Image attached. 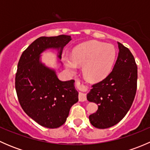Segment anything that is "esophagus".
Here are the masks:
<instances>
[{
    "instance_id": "34e87169",
    "label": "esophagus",
    "mask_w": 150,
    "mask_h": 150,
    "mask_svg": "<svg viewBox=\"0 0 150 150\" xmlns=\"http://www.w3.org/2000/svg\"><path fill=\"white\" fill-rule=\"evenodd\" d=\"M76 86L81 92L79 93V96H78V99H79L80 102H85L86 101V94L83 91H86L88 89V87L85 83L83 81H76Z\"/></svg>"
}]
</instances>
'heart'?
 I'll use <instances>...</instances> for the list:
<instances>
[{
  "label": "heart",
  "mask_w": 150,
  "mask_h": 150,
  "mask_svg": "<svg viewBox=\"0 0 150 150\" xmlns=\"http://www.w3.org/2000/svg\"><path fill=\"white\" fill-rule=\"evenodd\" d=\"M116 51L111 44L91 41L75 48L72 57L64 58L65 66L71 73H75L78 64L83 65V74L91 81L105 78L112 69Z\"/></svg>",
  "instance_id": "heart-1"
}]
</instances>
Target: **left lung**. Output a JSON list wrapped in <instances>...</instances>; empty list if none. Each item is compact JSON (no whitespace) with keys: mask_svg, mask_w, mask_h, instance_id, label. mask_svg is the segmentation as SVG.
<instances>
[{"mask_svg":"<svg viewBox=\"0 0 150 150\" xmlns=\"http://www.w3.org/2000/svg\"><path fill=\"white\" fill-rule=\"evenodd\" d=\"M119 52L112 72L92 86L87 99L98 104V110L89 115L97 128L113 126L125 117L132 105L137 88V65L128 48L118 43Z\"/></svg>","mask_w":150,"mask_h":150,"instance_id":"obj_1","label":"left lung"}]
</instances>
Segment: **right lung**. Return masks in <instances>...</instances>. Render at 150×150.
<instances>
[{"label": "right lung", "mask_w": 150, "mask_h": 150, "mask_svg": "<svg viewBox=\"0 0 150 150\" xmlns=\"http://www.w3.org/2000/svg\"><path fill=\"white\" fill-rule=\"evenodd\" d=\"M71 40L69 35L40 37L22 53L18 62L15 88L25 112L42 126L57 128L62 125L69 110L78 101L74 80L62 81L55 71L40 62V54L47 48H60Z\"/></svg>", "instance_id": "1"}]
</instances>
